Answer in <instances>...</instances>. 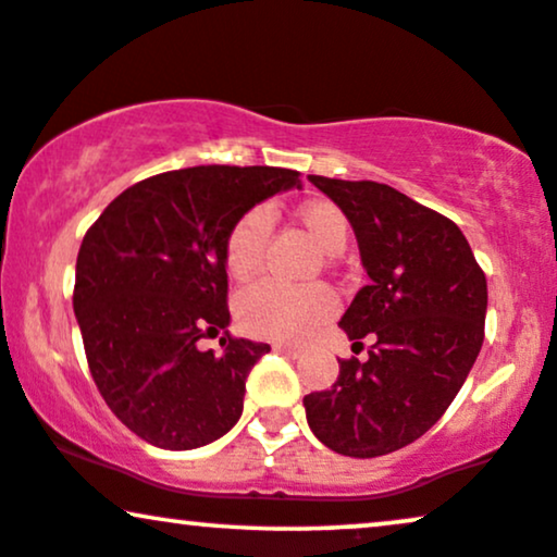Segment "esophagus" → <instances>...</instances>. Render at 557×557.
<instances>
[{
    "mask_svg": "<svg viewBox=\"0 0 557 557\" xmlns=\"http://www.w3.org/2000/svg\"><path fill=\"white\" fill-rule=\"evenodd\" d=\"M274 351H280V354L290 356V359H300V356H302V348H298V346H290V344H274Z\"/></svg>",
    "mask_w": 557,
    "mask_h": 557,
    "instance_id": "34e87169",
    "label": "esophagus"
}]
</instances>
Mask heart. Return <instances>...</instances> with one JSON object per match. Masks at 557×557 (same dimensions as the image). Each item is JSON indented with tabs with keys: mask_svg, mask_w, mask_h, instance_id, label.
Instances as JSON below:
<instances>
[{
	"mask_svg": "<svg viewBox=\"0 0 557 557\" xmlns=\"http://www.w3.org/2000/svg\"><path fill=\"white\" fill-rule=\"evenodd\" d=\"M300 221L325 251H341L348 239L346 216L329 201L300 206ZM272 234V211L255 206L242 213L228 228L224 242V262L234 280H249L259 272L267 242ZM336 295L325 285H285L277 280H259L236 298V321L257 338L302 341L318 325L336 313Z\"/></svg>",
	"mask_w": 557,
	"mask_h": 557,
	"instance_id": "heart-1",
	"label": "heart"
}]
</instances>
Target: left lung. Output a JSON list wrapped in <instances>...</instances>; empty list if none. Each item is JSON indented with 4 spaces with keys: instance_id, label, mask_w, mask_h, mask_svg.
Wrapping results in <instances>:
<instances>
[{
    "instance_id": "left-lung-1",
    "label": "left lung",
    "mask_w": 557,
    "mask_h": 557,
    "mask_svg": "<svg viewBox=\"0 0 557 557\" xmlns=\"http://www.w3.org/2000/svg\"><path fill=\"white\" fill-rule=\"evenodd\" d=\"M354 226L369 285L341 318L369 359H341L331 389L302 399L323 446L351 458L405 448L463 387L484 344L486 277L454 221L374 181L310 175Z\"/></svg>"
}]
</instances>
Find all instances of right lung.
I'll return each mask as SVG.
<instances>
[{
  "label": "right lung",
  "mask_w": 557,
  "mask_h": 557,
  "mask_svg": "<svg viewBox=\"0 0 557 557\" xmlns=\"http://www.w3.org/2000/svg\"><path fill=\"white\" fill-rule=\"evenodd\" d=\"M293 185L300 173L285 168L170 170L119 193L86 232L73 310L88 369L143 441L201 448L242 418L244 384L270 346L228 333L224 242L242 213ZM216 335L221 355L197 346Z\"/></svg>",
  "instance_id": "obj_1"
}]
</instances>
